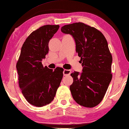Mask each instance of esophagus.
<instances>
[{
	"label": "esophagus",
	"mask_w": 129,
	"mask_h": 129,
	"mask_svg": "<svg viewBox=\"0 0 129 129\" xmlns=\"http://www.w3.org/2000/svg\"><path fill=\"white\" fill-rule=\"evenodd\" d=\"M70 74H71L70 70H68V69H64V71H63V75H64V76L69 75Z\"/></svg>",
	"instance_id": "obj_1"
}]
</instances>
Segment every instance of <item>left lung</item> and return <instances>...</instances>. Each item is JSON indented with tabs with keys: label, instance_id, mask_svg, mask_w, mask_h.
<instances>
[{
	"label": "left lung",
	"instance_id": "8db88e82",
	"mask_svg": "<svg viewBox=\"0 0 129 129\" xmlns=\"http://www.w3.org/2000/svg\"><path fill=\"white\" fill-rule=\"evenodd\" d=\"M61 30L74 38L76 51L83 67L81 73L71 74L73 99L84 107H95L103 99L112 79V58L107 40L96 28L82 22L67 24Z\"/></svg>",
	"mask_w": 129,
	"mask_h": 129
}]
</instances>
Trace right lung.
Here are the masks:
<instances>
[{
  "mask_svg": "<svg viewBox=\"0 0 129 129\" xmlns=\"http://www.w3.org/2000/svg\"><path fill=\"white\" fill-rule=\"evenodd\" d=\"M59 25L47 24L33 31L22 46L17 63L19 85L28 103L42 107L53 101L63 77L62 68L54 71L43 67L41 61L49 52V42Z\"/></svg>",
  "mask_w": 129,
  "mask_h": 129,
  "instance_id": "obj_1",
  "label": "right lung"
}]
</instances>
